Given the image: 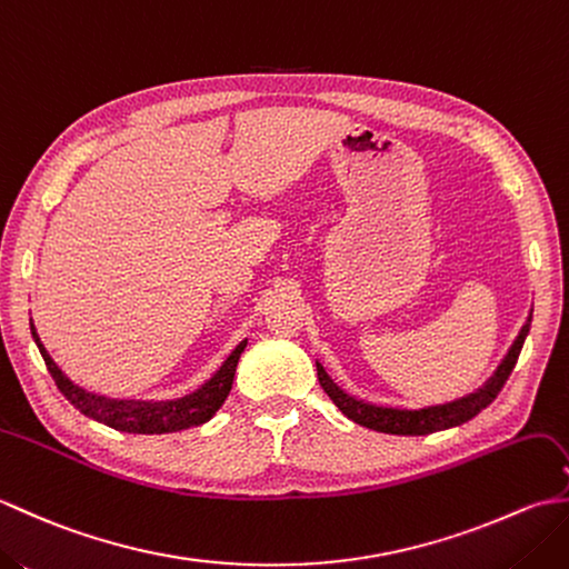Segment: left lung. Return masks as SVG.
<instances>
[{"mask_svg": "<svg viewBox=\"0 0 569 569\" xmlns=\"http://www.w3.org/2000/svg\"><path fill=\"white\" fill-rule=\"evenodd\" d=\"M530 320H533V310L528 312L521 332H518L513 345L509 347V352L503 355L499 367L493 369V373L485 383L477 386L475 391L452 398V401H445V403L406 408V406H393V403L367 401V398H359L355 393L345 391L342 386L337 383L316 359L318 379H320V386L325 389V393L332 398V403L340 408L349 420L357 422V426H365L369 430L389 432V435H428V432H438V430H447V428H457V426H462V422L475 418L477 413H481V410H485L493 401V398L499 396L506 379L511 377L518 355H521L523 342L530 332Z\"/></svg>", "mask_w": 569, "mask_h": 569, "instance_id": "1", "label": "left lung"}]
</instances>
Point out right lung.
I'll use <instances>...</instances> for the list:
<instances>
[{"label": "right lung", "mask_w": 569, "mask_h": 569, "mask_svg": "<svg viewBox=\"0 0 569 569\" xmlns=\"http://www.w3.org/2000/svg\"><path fill=\"white\" fill-rule=\"evenodd\" d=\"M31 325V337L36 347L46 361L48 371L56 381L68 401L76 406L82 416H88L98 422H104L114 430L122 432H134V435H163V432H178V430H188L202 426L208 422L217 410L222 408L227 401L229 391H232V381H234V371L239 365L241 352L247 349V340H241L232 352L227 355L220 367L214 369L210 379H204L198 389L188 391L186 396L178 398H112L104 393H94L82 389L72 379H68V373H63L53 357L48 355V349L43 347L39 332H36L33 320Z\"/></svg>", "instance_id": "right-lung-1"}]
</instances>
